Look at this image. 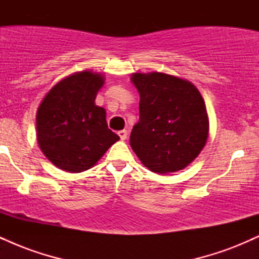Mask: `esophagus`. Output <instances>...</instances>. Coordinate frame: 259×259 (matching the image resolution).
Returning a JSON list of instances; mask_svg holds the SVG:
<instances>
[{
    "mask_svg": "<svg viewBox=\"0 0 259 259\" xmlns=\"http://www.w3.org/2000/svg\"><path fill=\"white\" fill-rule=\"evenodd\" d=\"M118 135H119L121 141H124V140H126V138H127V132L126 130H120V132L118 133Z\"/></svg>",
    "mask_w": 259,
    "mask_h": 259,
    "instance_id": "obj_1",
    "label": "esophagus"
}]
</instances>
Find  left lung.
<instances>
[{
	"instance_id": "obj_1",
	"label": "left lung",
	"mask_w": 259,
	"mask_h": 259,
	"mask_svg": "<svg viewBox=\"0 0 259 259\" xmlns=\"http://www.w3.org/2000/svg\"><path fill=\"white\" fill-rule=\"evenodd\" d=\"M140 95L139 121L130 146L142 164L157 174L186 168L203 150L209 132L206 105L189 80L170 74L133 73Z\"/></svg>"
}]
</instances>
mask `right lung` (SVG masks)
I'll list each match as a JSON object with an SVG mask.
<instances>
[{"mask_svg":"<svg viewBox=\"0 0 259 259\" xmlns=\"http://www.w3.org/2000/svg\"><path fill=\"white\" fill-rule=\"evenodd\" d=\"M103 85V74L89 69L73 73L53 85L38 106V147L62 170H88L119 140L108 129L106 109L95 103Z\"/></svg>","mask_w":259,"mask_h":259,"instance_id":"right-lung-1","label":"right lung"}]
</instances>
